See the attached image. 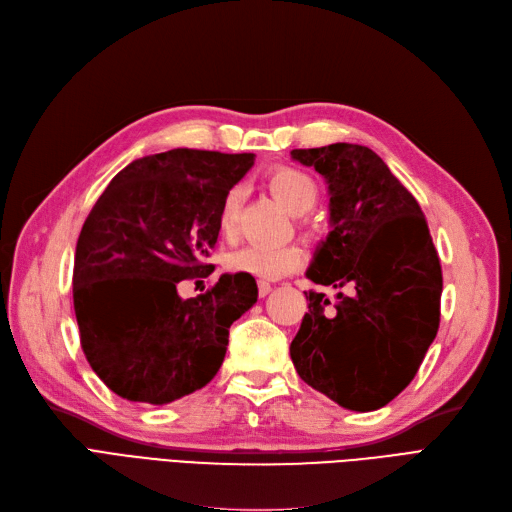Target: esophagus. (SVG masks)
I'll return each instance as SVG.
<instances>
[{
    "label": "esophagus",
    "instance_id": "esophagus-1",
    "mask_svg": "<svg viewBox=\"0 0 512 512\" xmlns=\"http://www.w3.org/2000/svg\"><path fill=\"white\" fill-rule=\"evenodd\" d=\"M257 289H259V298H266V295L272 291V285L268 280H257Z\"/></svg>",
    "mask_w": 512,
    "mask_h": 512
}]
</instances>
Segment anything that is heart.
<instances>
[{
	"mask_svg": "<svg viewBox=\"0 0 512 512\" xmlns=\"http://www.w3.org/2000/svg\"><path fill=\"white\" fill-rule=\"evenodd\" d=\"M266 183L270 191L283 202L291 212L304 214L317 204L319 187L306 172L289 166H278L268 172ZM242 202L240 189L227 191L219 212V229L223 236H234L238 210ZM306 255L298 244L285 246H261L251 244L236 251L225 259L229 272L251 274L255 278H280L298 270L304 263Z\"/></svg>",
	"mask_w": 512,
	"mask_h": 512,
	"instance_id": "obj_1",
	"label": "heart"
}]
</instances>
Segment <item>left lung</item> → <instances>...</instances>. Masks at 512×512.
Listing matches in <instances>:
<instances>
[{"label": "left lung", "instance_id": "obj_1", "mask_svg": "<svg viewBox=\"0 0 512 512\" xmlns=\"http://www.w3.org/2000/svg\"><path fill=\"white\" fill-rule=\"evenodd\" d=\"M329 185L334 229L306 276L336 304L304 291L308 312L291 359L312 389L349 410L389 404L415 378L438 334L442 268L425 214L368 146L293 148Z\"/></svg>", "mask_w": 512, "mask_h": 512}]
</instances>
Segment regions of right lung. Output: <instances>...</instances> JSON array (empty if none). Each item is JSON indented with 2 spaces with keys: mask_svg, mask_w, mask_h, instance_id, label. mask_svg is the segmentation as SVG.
Listing matches in <instances>:
<instances>
[{
  "mask_svg": "<svg viewBox=\"0 0 512 512\" xmlns=\"http://www.w3.org/2000/svg\"><path fill=\"white\" fill-rule=\"evenodd\" d=\"M251 166L253 153L172 148L131 161L91 208L74 312L89 366L121 398L168 404L219 372L229 327L257 302L255 278L223 274L189 300L176 287L214 270L221 204Z\"/></svg>",
  "mask_w": 512,
  "mask_h": 512,
  "instance_id": "obj_1",
  "label": "right lung"
}]
</instances>
